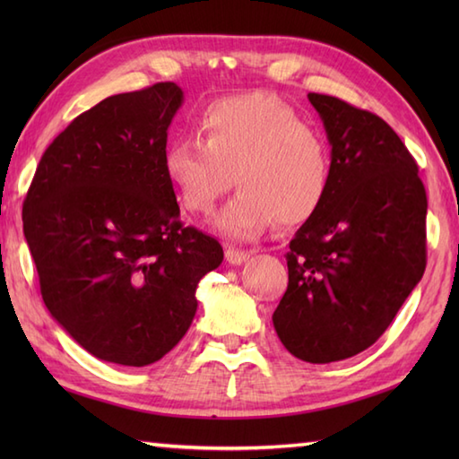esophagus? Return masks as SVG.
I'll return each mask as SVG.
<instances>
[{
  "mask_svg": "<svg viewBox=\"0 0 459 459\" xmlns=\"http://www.w3.org/2000/svg\"><path fill=\"white\" fill-rule=\"evenodd\" d=\"M248 258H250V252H247V250L232 248V247L227 248V260H229V264H232V266L245 264V262H247Z\"/></svg>",
  "mask_w": 459,
  "mask_h": 459,
  "instance_id": "34e87169",
  "label": "esophagus"
}]
</instances>
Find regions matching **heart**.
<instances>
[{"instance_id": "1", "label": "heart", "mask_w": 459, "mask_h": 459, "mask_svg": "<svg viewBox=\"0 0 459 459\" xmlns=\"http://www.w3.org/2000/svg\"><path fill=\"white\" fill-rule=\"evenodd\" d=\"M199 130L201 138L168 145L163 173L183 209L195 214H209L235 178L240 191L214 219L224 237L256 238L276 221L299 227L325 203L333 175L329 143L274 96L212 102Z\"/></svg>"}]
</instances>
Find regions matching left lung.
Listing matches in <instances>:
<instances>
[{
	"instance_id": "left-lung-1",
	"label": "left lung",
	"mask_w": 459,
	"mask_h": 459,
	"mask_svg": "<svg viewBox=\"0 0 459 459\" xmlns=\"http://www.w3.org/2000/svg\"><path fill=\"white\" fill-rule=\"evenodd\" d=\"M331 145L325 203L290 242L288 290L272 321L291 355L324 365L370 347L426 268V191L383 118L309 92Z\"/></svg>"
}]
</instances>
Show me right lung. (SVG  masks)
Wrapping results in <instances>:
<instances>
[{
  "label": "right lung",
  "mask_w": 459,
  "mask_h": 459,
  "mask_svg": "<svg viewBox=\"0 0 459 459\" xmlns=\"http://www.w3.org/2000/svg\"><path fill=\"white\" fill-rule=\"evenodd\" d=\"M175 82L108 96L43 153L23 203V232L56 324L96 359L160 360L187 333L199 280L222 247L185 227L165 179Z\"/></svg>",
  "instance_id": "add662e5"
}]
</instances>
